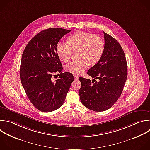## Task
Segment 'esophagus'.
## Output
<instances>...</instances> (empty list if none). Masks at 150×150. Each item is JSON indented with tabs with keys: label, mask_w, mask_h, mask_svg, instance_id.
<instances>
[{
	"label": "esophagus",
	"mask_w": 150,
	"mask_h": 150,
	"mask_svg": "<svg viewBox=\"0 0 150 150\" xmlns=\"http://www.w3.org/2000/svg\"><path fill=\"white\" fill-rule=\"evenodd\" d=\"M74 79H75V80L78 79V75H74Z\"/></svg>",
	"instance_id": "34e87169"
}]
</instances>
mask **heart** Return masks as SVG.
Masks as SVG:
<instances>
[{
	"instance_id": "obj_1",
	"label": "heart",
	"mask_w": 150,
	"mask_h": 150,
	"mask_svg": "<svg viewBox=\"0 0 150 150\" xmlns=\"http://www.w3.org/2000/svg\"><path fill=\"white\" fill-rule=\"evenodd\" d=\"M105 45L102 38L86 32H77L67 38V43L59 42L56 46L59 58L68 62L73 52H76L78 60L71 62L65 70L74 75L82 73L89 66L95 65L101 60Z\"/></svg>"
}]
</instances>
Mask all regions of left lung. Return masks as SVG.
<instances>
[{
  "instance_id": "left-lung-1",
  "label": "left lung",
  "mask_w": 150,
  "mask_h": 150,
  "mask_svg": "<svg viewBox=\"0 0 150 150\" xmlns=\"http://www.w3.org/2000/svg\"><path fill=\"white\" fill-rule=\"evenodd\" d=\"M105 48L99 62L87 74L93 79H79L81 87L79 93L82 104L96 112L110 109L118 99L127 78V61L118 42L104 32ZM96 79H98L97 81Z\"/></svg>"
}]
</instances>
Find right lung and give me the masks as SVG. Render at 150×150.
Segmentation results:
<instances>
[{
	"mask_svg": "<svg viewBox=\"0 0 150 150\" xmlns=\"http://www.w3.org/2000/svg\"><path fill=\"white\" fill-rule=\"evenodd\" d=\"M71 30L49 28L36 35L28 43L22 54L20 67L22 85L33 105L40 111L49 112L64 104L71 85L72 74L61 72L62 65L56 46ZM57 72L55 82L51 78Z\"/></svg>",
	"mask_w": 150,
	"mask_h": 150,
	"instance_id": "add662e5",
	"label": "right lung"
}]
</instances>
